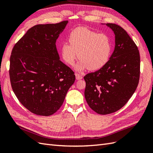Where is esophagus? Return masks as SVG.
Segmentation results:
<instances>
[{
  "mask_svg": "<svg viewBox=\"0 0 153 153\" xmlns=\"http://www.w3.org/2000/svg\"><path fill=\"white\" fill-rule=\"evenodd\" d=\"M76 79H77V80H79V79H82V78H83V77L81 76V75H79V74H76Z\"/></svg>",
  "mask_w": 153,
  "mask_h": 153,
  "instance_id": "obj_1",
  "label": "esophagus"
}]
</instances>
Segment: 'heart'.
Returning a JSON list of instances; mask_svg holds the SVG:
<instances>
[{
    "label": "heart",
    "mask_w": 153,
    "mask_h": 153,
    "mask_svg": "<svg viewBox=\"0 0 153 153\" xmlns=\"http://www.w3.org/2000/svg\"><path fill=\"white\" fill-rule=\"evenodd\" d=\"M69 43L60 46L62 57L65 62L73 65L77 56L80 61L75 69L81 71L88 68L97 70L108 63L112 51V43L108 35L98 33L86 27L74 29L68 35Z\"/></svg>",
    "instance_id": "heart-1"
}]
</instances>
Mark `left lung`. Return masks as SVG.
Segmentation results:
<instances>
[{"instance_id":"8db88e82","label":"left lung","mask_w":153,"mask_h":153,"mask_svg":"<svg viewBox=\"0 0 153 153\" xmlns=\"http://www.w3.org/2000/svg\"><path fill=\"white\" fill-rule=\"evenodd\" d=\"M115 35V47L105 66L84 77L85 97L99 114H108L124 106L135 91L140 75L138 48L119 25L106 24Z\"/></svg>"}]
</instances>
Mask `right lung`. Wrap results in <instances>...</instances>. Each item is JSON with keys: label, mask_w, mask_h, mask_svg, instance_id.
Returning <instances> with one entry per match:
<instances>
[{"label": "right lung", "mask_w": 153, "mask_h": 153, "mask_svg": "<svg viewBox=\"0 0 153 153\" xmlns=\"http://www.w3.org/2000/svg\"><path fill=\"white\" fill-rule=\"evenodd\" d=\"M68 23L35 25L12 51L9 74L12 90L35 114L48 116L56 112L75 82L74 71L60 60L56 47Z\"/></svg>", "instance_id": "1"}]
</instances>
